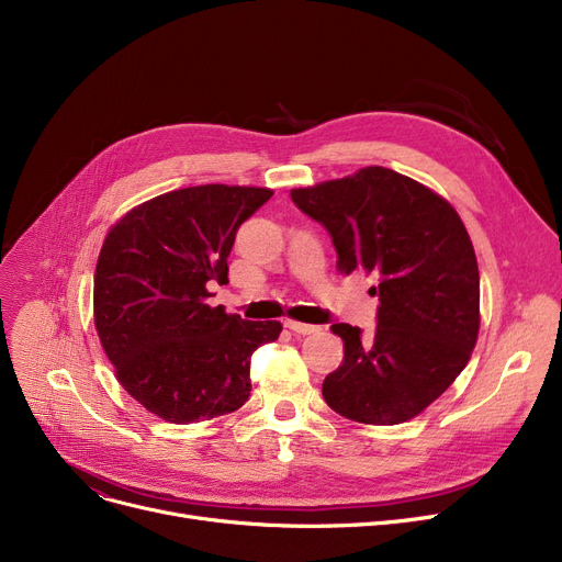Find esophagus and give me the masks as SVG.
Here are the masks:
<instances>
[{"label": "esophagus", "instance_id": "esophagus-1", "mask_svg": "<svg viewBox=\"0 0 562 562\" xmlns=\"http://www.w3.org/2000/svg\"><path fill=\"white\" fill-rule=\"evenodd\" d=\"M284 328L296 333V335H312L318 333V326H310V323H299V321H284Z\"/></svg>", "mask_w": 562, "mask_h": 562}]
</instances>
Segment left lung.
Listing matches in <instances>:
<instances>
[{
    "instance_id": "8db88e82",
    "label": "left lung",
    "mask_w": 562,
    "mask_h": 562,
    "mask_svg": "<svg viewBox=\"0 0 562 562\" xmlns=\"http://www.w3.org/2000/svg\"><path fill=\"white\" fill-rule=\"evenodd\" d=\"M291 200L328 229L341 273L378 278L373 335L333 326L344 362L323 380V398L360 424L417 417L467 367L481 326L479 263L458 212L382 166L293 189Z\"/></svg>"
}]
</instances>
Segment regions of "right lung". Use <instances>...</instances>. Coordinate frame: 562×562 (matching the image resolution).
Instances as JSON below:
<instances>
[{
	"label": "right lung",
	"mask_w": 562,
	"mask_h": 562,
	"mask_svg": "<svg viewBox=\"0 0 562 562\" xmlns=\"http://www.w3.org/2000/svg\"><path fill=\"white\" fill-rule=\"evenodd\" d=\"M273 195L204 184L138 204L104 239L93 286L95 328L121 385L170 424L239 409L250 356L280 337V321H246L210 307L227 282L236 229Z\"/></svg>",
	"instance_id": "add662e5"
}]
</instances>
